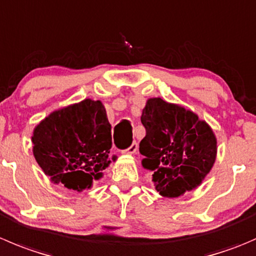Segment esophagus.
Masks as SVG:
<instances>
[{
    "mask_svg": "<svg viewBox=\"0 0 256 256\" xmlns=\"http://www.w3.org/2000/svg\"><path fill=\"white\" fill-rule=\"evenodd\" d=\"M136 151H138V142H132L131 144L130 148H128L126 150H124V152L128 154V155H132V154H135Z\"/></svg>",
    "mask_w": 256,
    "mask_h": 256,
    "instance_id": "34e87169",
    "label": "esophagus"
}]
</instances>
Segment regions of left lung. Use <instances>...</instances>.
Masks as SVG:
<instances>
[{
	"mask_svg": "<svg viewBox=\"0 0 256 256\" xmlns=\"http://www.w3.org/2000/svg\"><path fill=\"white\" fill-rule=\"evenodd\" d=\"M141 122L146 136L140 142L141 164L152 171L156 190L178 198L199 186L216 158L212 128L192 111L160 98H148Z\"/></svg>",
	"mask_w": 256,
	"mask_h": 256,
	"instance_id": "8db88e82",
	"label": "left lung"
}]
</instances>
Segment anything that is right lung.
Masks as SVG:
<instances>
[{
    "instance_id": "obj_1",
    "label": "right lung",
    "mask_w": 256,
    "mask_h": 256,
    "mask_svg": "<svg viewBox=\"0 0 256 256\" xmlns=\"http://www.w3.org/2000/svg\"><path fill=\"white\" fill-rule=\"evenodd\" d=\"M34 156L52 182L82 191L115 161L111 125L101 101L85 98L54 111L34 128Z\"/></svg>"
}]
</instances>
